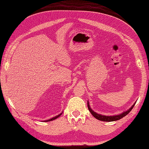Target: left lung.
I'll use <instances>...</instances> for the list:
<instances>
[{
	"label": "left lung",
	"instance_id": "obj_1",
	"mask_svg": "<svg viewBox=\"0 0 149 149\" xmlns=\"http://www.w3.org/2000/svg\"><path fill=\"white\" fill-rule=\"evenodd\" d=\"M135 104H134L133 105V106L131 107L129 110L124 111V112H123L122 113H121V114L119 115H116V116H103V115L99 114V113L94 112L93 110L90 108V107H89V102H87V107H88V109H89V111H90V113H92V114L93 115L94 117H95L97 119L100 120V121H117V120L121 119V118L124 117V116H126L128 113L132 111L133 107H134V105H135Z\"/></svg>",
	"mask_w": 149,
	"mask_h": 149
}]
</instances>
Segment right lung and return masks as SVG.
I'll list each match as a JSON object with an SVG mask.
<instances>
[{"label":"right lung","mask_w":149,"mask_h":149,"mask_svg":"<svg viewBox=\"0 0 149 149\" xmlns=\"http://www.w3.org/2000/svg\"><path fill=\"white\" fill-rule=\"evenodd\" d=\"M61 114H62V113H60V114L57 115V116H55V117L52 118V119H49V120H47V121H52V120H55V119H57V118H58L59 116H60Z\"/></svg>","instance_id":"add662e5"}]
</instances>
